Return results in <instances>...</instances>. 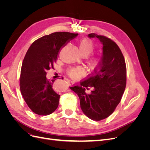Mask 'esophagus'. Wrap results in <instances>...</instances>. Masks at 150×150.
<instances>
[{
    "label": "esophagus",
    "mask_w": 150,
    "mask_h": 150,
    "mask_svg": "<svg viewBox=\"0 0 150 150\" xmlns=\"http://www.w3.org/2000/svg\"><path fill=\"white\" fill-rule=\"evenodd\" d=\"M66 80H67V82L69 83V84H74V81H71L70 79H67Z\"/></svg>",
    "instance_id": "1"
}]
</instances>
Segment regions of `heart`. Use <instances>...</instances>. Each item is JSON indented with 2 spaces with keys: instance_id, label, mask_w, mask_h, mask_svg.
I'll use <instances>...</instances> for the list:
<instances>
[{
  "instance_id": "heart-1",
  "label": "heart",
  "mask_w": 150,
  "mask_h": 150,
  "mask_svg": "<svg viewBox=\"0 0 150 150\" xmlns=\"http://www.w3.org/2000/svg\"><path fill=\"white\" fill-rule=\"evenodd\" d=\"M79 51L81 55L84 57H87L91 53H92L94 49V45L93 42L88 39H84L81 40L79 44ZM100 58L98 56H93L91 57L88 64L91 69L96 68L100 63ZM67 74L71 78L78 79L83 74V70L79 67H71L67 69Z\"/></svg>"
}]
</instances>
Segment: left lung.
Wrapping results in <instances>:
<instances>
[{
	"label": "left lung",
	"instance_id": "obj_1",
	"mask_svg": "<svg viewBox=\"0 0 150 150\" xmlns=\"http://www.w3.org/2000/svg\"><path fill=\"white\" fill-rule=\"evenodd\" d=\"M88 36L97 38L103 44L101 61L94 72L70 89L79 96L84 114L99 121L110 116L121 100L126 84V66L121 49L112 40L95 33ZM88 87H94L89 95L85 91Z\"/></svg>",
	"mask_w": 150,
	"mask_h": 150
}]
</instances>
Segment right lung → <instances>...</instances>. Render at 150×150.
I'll return each instance as SVG.
<instances>
[{"mask_svg":"<svg viewBox=\"0 0 150 150\" xmlns=\"http://www.w3.org/2000/svg\"><path fill=\"white\" fill-rule=\"evenodd\" d=\"M78 34L56 32L35 40L27 51L21 67L20 89L32 111L51 115L58 107L60 95L53 89L54 79L48 80L47 70L54 67L57 54L67 40Z\"/></svg>","mask_w":150,"mask_h":150,"instance_id":"right-lung-1","label":"right lung"}]
</instances>
